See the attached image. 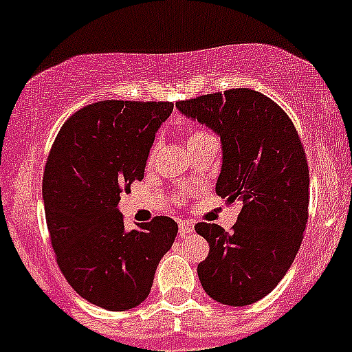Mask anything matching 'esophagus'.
I'll return each instance as SVG.
<instances>
[{"instance_id":"34e87169","label":"esophagus","mask_w":352,"mask_h":352,"mask_svg":"<svg viewBox=\"0 0 352 352\" xmlns=\"http://www.w3.org/2000/svg\"><path fill=\"white\" fill-rule=\"evenodd\" d=\"M194 232V225L190 221H180L179 223V236H187Z\"/></svg>"}]
</instances>
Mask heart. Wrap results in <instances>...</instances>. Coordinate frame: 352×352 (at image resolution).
Segmentation results:
<instances>
[{
  "label": "heart",
  "mask_w": 352,
  "mask_h": 352,
  "mask_svg": "<svg viewBox=\"0 0 352 352\" xmlns=\"http://www.w3.org/2000/svg\"><path fill=\"white\" fill-rule=\"evenodd\" d=\"M204 136H209V134L206 133V131L199 129V127H192V129H189V143L201 140V138H204ZM153 151H151V155H153Z\"/></svg>",
  "instance_id": "b5f03b06"
}]
</instances>
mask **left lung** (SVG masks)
<instances>
[{"label": "left lung", "instance_id": "8db88e82", "mask_svg": "<svg viewBox=\"0 0 352 352\" xmlns=\"http://www.w3.org/2000/svg\"><path fill=\"white\" fill-rule=\"evenodd\" d=\"M175 105L221 138L216 194L226 204H242L232 232L214 223L196 225L209 243L199 281L223 305L255 303L285 278L307 228L310 173L296 127L276 102L250 88Z\"/></svg>", "mask_w": 352, "mask_h": 352}]
</instances>
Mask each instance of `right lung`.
<instances>
[{"label":"right lung","mask_w":352,"mask_h":352,"mask_svg":"<svg viewBox=\"0 0 352 352\" xmlns=\"http://www.w3.org/2000/svg\"><path fill=\"white\" fill-rule=\"evenodd\" d=\"M172 102L102 100L63 124L45 163L42 197L51 243L71 287L90 303L124 311L146 300L179 226L155 216L127 232L120 194L143 180L155 133Z\"/></svg>","instance_id":"obj_1"}]
</instances>
